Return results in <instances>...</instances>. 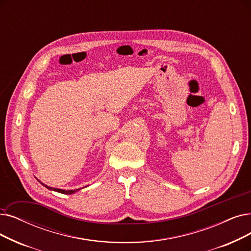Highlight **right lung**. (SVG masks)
<instances>
[{
	"label": "right lung",
	"mask_w": 251,
	"mask_h": 251,
	"mask_svg": "<svg viewBox=\"0 0 251 251\" xmlns=\"http://www.w3.org/2000/svg\"><path fill=\"white\" fill-rule=\"evenodd\" d=\"M43 186H45L47 189H49V190H52V191H55V192H58V193H61V194H68V195H70V194H73V193H75V192H77V191H79V189L78 190H70V191H65V190H60V189H54V188H51V187H48V186H46V184H44V183H42Z\"/></svg>",
	"instance_id": "right-lung-1"
}]
</instances>
